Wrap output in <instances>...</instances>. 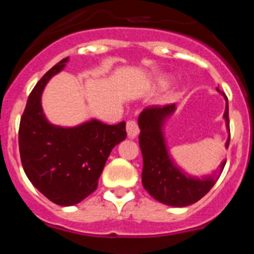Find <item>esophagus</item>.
Masks as SVG:
<instances>
[{"label":"esophagus","instance_id":"34e87169","mask_svg":"<svg viewBox=\"0 0 254 254\" xmlns=\"http://www.w3.org/2000/svg\"><path fill=\"white\" fill-rule=\"evenodd\" d=\"M126 129H127V134L129 138H134L138 134V125L134 120H129L126 123Z\"/></svg>","mask_w":254,"mask_h":254}]
</instances>
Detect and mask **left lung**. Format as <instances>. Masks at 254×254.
<instances>
[{"label": "left lung", "mask_w": 254, "mask_h": 254, "mask_svg": "<svg viewBox=\"0 0 254 254\" xmlns=\"http://www.w3.org/2000/svg\"><path fill=\"white\" fill-rule=\"evenodd\" d=\"M217 91H220L217 89ZM225 96L223 91H220ZM224 118L226 121V128L229 129V138L225 147L228 149L230 142V127H229V105L228 98ZM176 105L169 104L159 107L145 108L138 117V127L141 132L138 143L142 152V186L156 201L164 205L185 207L192 205L202 198L211 188L214 187L225 167L226 160L219 165V169L211 177L205 179H197L186 176L173 164L169 158L164 141L161 126L163 121L174 112Z\"/></svg>", "instance_id": "left-lung-1"}]
</instances>
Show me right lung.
<instances>
[{
    "mask_svg": "<svg viewBox=\"0 0 254 254\" xmlns=\"http://www.w3.org/2000/svg\"><path fill=\"white\" fill-rule=\"evenodd\" d=\"M67 61L52 67L31 90L19 128L24 172L40 193L60 206L76 205L93 193L108 156L127 136L126 122L112 126L93 120L64 128L46 120L40 96Z\"/></svg>",
    "mask_w": 254,
    "mask_h": 254,
    "instance_id": "obj_1",
    "label": "right lung"
}]
</instances>
